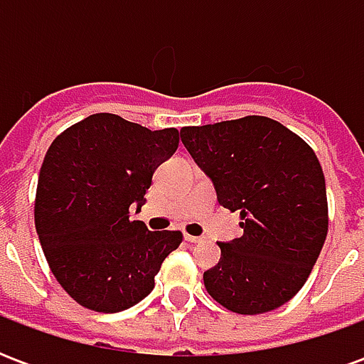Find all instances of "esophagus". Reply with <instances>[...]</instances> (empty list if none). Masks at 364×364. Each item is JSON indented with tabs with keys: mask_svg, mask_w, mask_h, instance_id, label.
Returning a JSON list of instances; mask_svg holds the SVG:
<instances>
[{
	"mask_svg": "<svg viewBox=\"0 0 364 364\" xmlns=\"http://www.w3.org/2000/svg\"><path fill=\"white\" fill-rule=\"evenodd\" d=\"M185 240H187L189 244H200V242H203V237L200 236H189V234H185Z\"/></svg>",
	"mask_w": 364,
	"mask_h": 364,
	"instance_id": "34e87169",
	"label": "esophagus"
}]
</instances>
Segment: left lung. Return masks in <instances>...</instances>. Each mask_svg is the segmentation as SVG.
Listing matches in <instances>:
<instances>
[{
  "label": "left lung",
  "mask_w": 364,
  "mask_h": 364,
  "mask_svg": "<svg viewBox=\"0 0 364 364\" xmlns=\"http://www.w3.org/2000/svg\"><path fill=\"white\" fill-rule=\"evenodd\" d=\"M181 142L213 181L244 236L220 242L203 274L208 294L236 314L271 312L302 289L328 234L326 179L308 144L267 117L181 128Z\"/></svg>",
  "instance_id": "left-lung-1"
}]
</instances>
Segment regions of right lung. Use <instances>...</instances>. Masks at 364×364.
Returning <instances> with one entry per match:
<instances>
[{
	"label": "right lung",
	"instance_id": "right-lung-1",
	"mask_svg": "<svg viewBox=\"0 0 364 364\" xmlns=\"http://www.w3.org/2000/svg\"><path fill=\"white\" fill-rule=\"evenodd\" d=\"M179 146L175 128L150 130L97 112L64 130L44 156L35 224L56 281L77 304L120 312L154 289L181 232H150L130 220L151 175Z\"/></svg>",
	"mask_w": 364,
	"mask_h": 364
}]
</instances>
